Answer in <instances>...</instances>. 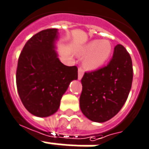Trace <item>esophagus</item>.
<instances>
[{"mask_svg": "<svg viewBox=\"0 0 149 149\" xmlns=\"http://www.w3.org/2000/svg\"><path fill=\"white\" fill-rule=\"evenodd\" d=\"M83 76H84V70H83L82 68H79V70H78V79H82Z\"/></svg>", "mask_w": 149, "mask_h": 149, "instance_id": "esophagus-1", "label": "esophagus"}]
</instances>
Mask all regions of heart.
I'll list each match as a JSON object with an SVG mask.
<instances>
[{
  "mask_svg": "<svg viewBox=\"0 0 149 149\" xmlns=\"http://www.w3.org/2000/svg\"><path fill=\"white\" fill-rule=\"evenodd\" d=\"M112 52V44L108 40H93L80 47L77 54L85 57L84 65L90 70H96L105 63Z\"/></svg>",
  "mask_w": 149,
  "mask_h": 149,
  "instance_id": "1",
  "label": "heart"
}]
</instances>
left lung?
I'll return each mask as SVG.
<instances>
[{"instance_id":"left-lung-1","label":"left lung","mask_w":149,"mask_h":149,"mask_svg":"<svg viewBox=\"0 0 149 149\" xmlns=\"http://www.w3.org/2000/svg\"><path fill=\"white\" fill-rule=\"evenodd\" d=\"M133 80L132 60L121 44L114 47L106 66L85 72L79 106L90 120L104 123L115 116L124 105Z\"/></svg>"}]
</instances>
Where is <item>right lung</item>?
Returning a JSON list of instances; mask_svg holds the SVG:
<instances>
[{
    "instance_id": "right-lung-1",
    "label": "right lung",
    "mask_w": 149,
    "mask_h": 149,
    "mask_svg": "<svg viewBox=\"0 0 149 149\" xmlns=\"http://www.w3.org/2000/svg\"><path fill=\"white\" fill-rule=\"evenodd\" d=\"M57 29L37 33L25 44L18 61L16 84L25 108L47 117L58 111L70 82L78 78L77 66L62 64L55 51Z\"/></svg>"
}]
</instances>
